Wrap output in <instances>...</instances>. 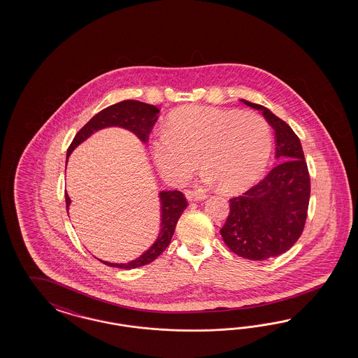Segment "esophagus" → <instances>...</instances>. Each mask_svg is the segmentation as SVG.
Masks as SVG:
<instances>
[{"instance_id": "34e87169", "label": "esophagus", "mask_w": 358, "mask_h": 358, "mask_svg": "<svg viewBox=\"0 0 358 358\" xmlns=\"http://www.w3.org/2000/svg\"><path fill=\"white\" fill-rule=\"evenodd\" d=\"M186 198H187V201H190V202H195V201H205L207 198V195L205 193H202V192H196V190H186Z\"/></svg>"}]
</instances>
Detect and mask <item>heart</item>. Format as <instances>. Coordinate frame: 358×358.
Segmentation results:
<instances>
[{"label": "heart", "mask_w": 358, "mask_h": 358, "mask_svg": "<svg viewBox=\"0 0 358 358\" xmlns=\"http://www.w3.org/2000/svg\"><path fill=\"white\" fill-rule=\"evenodd\" d=\"M271 145V126L256 113L186 106L169 115L150 148L156 169L171 184L186 181L199 159L206 184L240 192L260 177Z\"/></svg>", "instance_id": "heart-1"}]
</instances>
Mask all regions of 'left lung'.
I'll use <instances>...</instances> for the list:
<instances>
[{"mask_svg":"<svg viewBox=\"0 0 358 358\" xmlns=\"http://www.w3.org/2000/svg\"><path fill=\"white\" fill-rule=\"evenodd\" d=\"M260 110L274 130L277 165L244 194L229 199V214L220 235L240 257L262 261L290 250L302 235L310 201V176L299 138L269 108Z\"/></svg>","mask_w":358,"mask_h":358,"instance_id":"1","label":"left lung"}]
</instances>
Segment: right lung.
<instances>
[{
    "instance_id": "1",
    "label": "right lung",
    "mask_w": 358,
    "mask_h": 358,
    "mask_svg": "<svg viewBox=\"0 0 358 358\" xmlns=\"http://www.w3.org/2000/svg\"><path fill=\"white\" fill-rule=\"evenodd\" d=\"M159 113L160 110L156 106L144 103L141 101H134V99L122 101L115 105L103 108L77 132L75 139L71 143L66 151V162L71 153L83 141H87V138L92 136L94 132L102 129H108V127H120V129L131 131L134 135L138 136V139L141 143H147L148 135L159 118ZM159 201H160V232L151 247L145 252H143L138 259L130 262L115 264V262L99 260L101 262H103L105 265L111 268L130 271V269H135L150 264L163 253L164 250L171 243L176 224L180 217L182 215L185 208L187 207V202L185 199L184 194L178 190H162L159 193ZM65 203H66V211H68L71 205V198L68 196L66 192H65Z\"/></svg>"
}]
</instances>
